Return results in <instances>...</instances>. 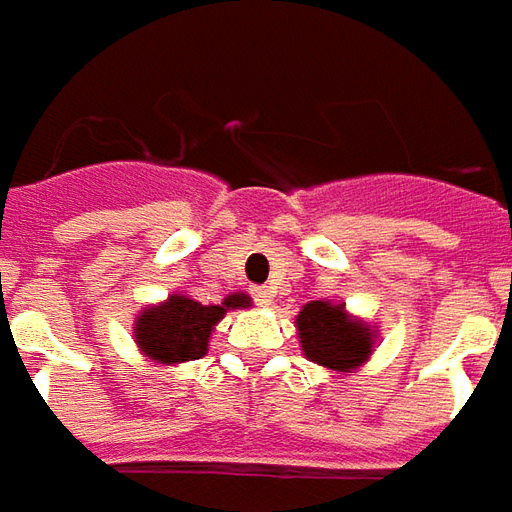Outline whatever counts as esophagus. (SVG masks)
<instances>
[{
	"label": "esophagus",
	"mask_w": 512,
	"mask_h": 512,
	"mask_svg": "<svg viewBox=\"0 0 512 512\" xmlns=\"http://www.w3.org/2000/svg\"><path fill=\"white\" fill-rule=\"evenodd\" d=\"M252 299H255V304H260V307H268V304L274 301V290L268 288V285L252 288Z\"/></svg>",
	"instance_id": "esophagus-1"
}]
</instances>
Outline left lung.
I'll list each match as a JSON object with an SVG mask.
<instances>
[{
	"label": "left lung",
	"mask_w": 512,
	"mask_h": 512,
	"mask_svg": "<svg viewBox=\"0 0 512 512\" xmlns=\"http://www.w3.org/2000/svg\"><path fill=\"white\" fill-rule=\"evenodd\" d=\"M299 337L312 362L332 370H354L373 351V332L365 323L351 321L343 307L312 301L299 312Z\"/></svg>",
	"instance_id": "8db88e82"
}]
</instances>
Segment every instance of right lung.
I'll use <instances>...</instances> for the list:
<instances>
[{"label":"right lung","instance_id":"right-lung-1","mask_svg":"<svg viewBox=\"0 0 512 512\" xmlns=\"http://www.w3.org/2000/svg\"><path fill=\"white\" fill-rule=\"evenodd\" d=\"M244 293L227 296L222 304H200L186 296H169L161 307H150L136 321V345L161 365H178L200 359L208 351V337L224 312L249 307Z\"/></svg>","mask_w":512,"mask_h":512}]
</instances>
